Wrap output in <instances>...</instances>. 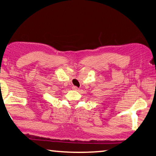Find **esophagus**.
Wrapping results in <instances>:
<instances>
[{
	"mask_svg": "<svg viewBox=\"0 0 156 156\" xmlns=\"http://www.w3.org/2000/svg\"><path fill=\"white\" fill-rule=\"evenodd\" d=\"M72 89L75 91H78L79 90V89L77 87H76V86H73V87H72Z\"/></svg>",
	"mask_w": 156,
	"mask_h": 156,
	"instance_id": "esophagus-1",
	"label": "esophagus"
}]
</instances>
